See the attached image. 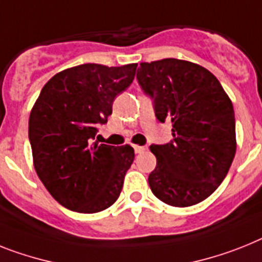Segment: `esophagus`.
<instances>
[{"label": "esophagus", "mask_w": 262, "mask_h": 262, "mask_svg": "<svg viewBox=\"0 0 262 262\" xmlns=\"http://www.w3.org/2000/svg\"><path fill=\"white\" fill-rule=\"evenodd\" d=\"M133 148H135V151L136 153H142V151H145L146 150V146H138V145H135V146H133Z\"/></svg>", "instance_id": "obj_1"}]
</instances>
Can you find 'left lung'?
I'll return each mask as SVG.
<instances>
[{
	"instance_id": "8db88e82",
	"label": "left lung",
	"mask_w": 262,
	"mask_h": 262,
	"mask_svg": "<svg viewBox=\"0 0 262 262\" xmlns=\"http://www.w3.org/2000/svg\"><path fill=\"white\" fill-rule=\"evenodd\" d=\"M137 81L153 100L158 121L172 122L173 140L150 145L153 194L172 206L204 201L225 179L236 155L232 101L205 68L176 58L142 62Z\"/></svg>"
}]
</instances>
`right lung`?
<instances>
[{"label":"right lung","mask_w":262,"mask_h":262,"mask_svg":"<svg viewBox=\"0 0 262 262\" xmlns=\"http://www.w3.org/2000/svg\"><path fill=\"white\" fill-rule=\"evenodd\" d=\"M137 63H83L53 76L29 117L34 169L53 199L67 209L97 213L117 201L135 160L130 145L94 141L114 98L135 80Z\"/></svg>","instance_id":"1"}]
</instances>
